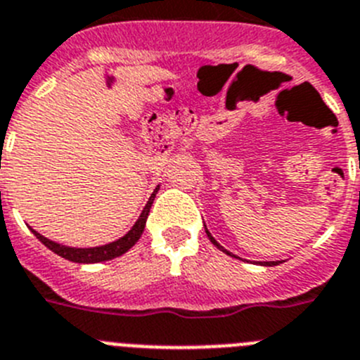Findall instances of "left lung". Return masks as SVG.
<instances>
[{
  "label": "left lung",
  "mask_w": 360,
  "mask_h": 360,
  "mask_svg": "<svg viewBox=\"0 0 360 360\" xmlns=\"http://www.w3.org/2000/svg\"><path fill=\"white\" fill-rule=\"evenodd\" d=\"M206 235H208V238H210V240H212V244H213V245H217V248H219V249H220V251H224V252H226V255H229V257H233L231 252H229V251H226V249H224V248H222V245H220V244H219V242H217V240H215V238H213V236H212V233H210V231H208V229H206ZM235 258H236V257H235ZM262 265H269V267H271V265H278V262H264V264H262Z\"/></svg>",
  "instance_id": "1"
}]
</instances>
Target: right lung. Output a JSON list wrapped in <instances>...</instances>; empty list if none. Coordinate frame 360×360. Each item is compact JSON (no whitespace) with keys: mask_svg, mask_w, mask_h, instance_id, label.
Listing matches in <instances>:
<instances>
[{"mask_svg":"<svg viewBox=\"0 0 360 360\" xmlns=\"http://www.w3.org/2000/svg\"><path fill=\"white\" fill-rule=\"evenodd\" d=\"M160 188L154 190V193L150 195L148 202L145 204L143 212H141L140 219L136 220V224L132 226L131 231L127 233L125 236L118 238L116 242H111V244H105V245H100V248H87V249H79V248H68V245H60V244H55V242L48 240L44 238L41 233L34 231V235L37 236L39 240L43 242L50 251H53L55 255H59V257L66 258L70 262H75V264H96V262H105V260H111V258L116 257H122L124 252H127L136 242L140 240L141 233L145 229V222H147V217L148 212H150V206L154 202V197H156V192Z\"/></svg>","mask_w":360,"mask_h":360,"instance_id":"right-lung-1","label":"right lung"}]
</instances>
